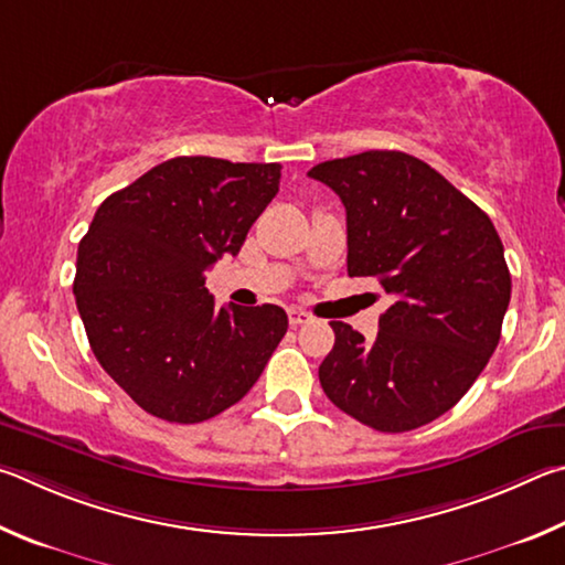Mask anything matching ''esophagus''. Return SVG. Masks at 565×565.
I'll return each mask as SVG.
<instances>
[{"instance_id":"esophagus-1","label":"esophagus","mask_w":565,"mask_h":565,"mask_svg":"<svg viewBox=\"0 0 565 565\" xmlns=\"http://www.w3.org/2000/svg\"><path fill=\"white\" fill-rule=\"evenodd\" d=\"M288 318H290V324H292V328H300V324H308V322L312 320V315H310V312H305V310L292 308V310H288Z\"/></svg>"}]
</instances>
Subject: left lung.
Listing matches in <instances>:
<instances>
[{
	"instance_id": "left-lung-1",
	"label": "left lung",
	"mask_w": 565,
	"mask_h": 565,
	"mask_svg": "<svg viewBox=\"0 0 565 565\" xmlns=\"http://www.w3.org/2000/svg\"><path fill=\"white\" fill-rule=\"evenodd\" d=\"M308 175L348 211L350 277H377L392 295L372 342L330 322L322 390L377 431L424 427L469 392L501 340L511 275L497 227L429 163L402 151L334 158Z\"/></svg>"
}]
</instances>
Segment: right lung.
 Masks as SVG:
<instances>
[{
  "label": "right lung",
  "instance_id": "right-lung-1",
  "mask_svg": "<svg viewBox=\"0 0 565 565\" xmlns=\"http://www.w3.org/2000/svg\"><path fill=\"white\" fill-rule=\"evenodd\" d=\"M280 163L178 156L98 205L74 295L96 360L138 407L198 424L241 402L288 332L277 305L215 308L205 270L237 255Z\"/></svg>",
  "mask_w": 565,
  "mask_h": 565
}]
</instances>
